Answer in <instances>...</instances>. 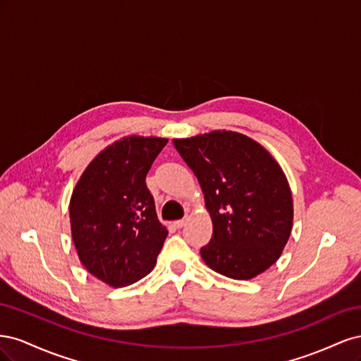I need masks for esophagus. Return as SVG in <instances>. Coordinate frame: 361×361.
<instances>
[{
    "instance_id": "esophagus-1",
    "label": "esophagus",
    "mask_w": 361,
    "mask_h": 361,
    "mask_svg": "<svg viewBox=\"0 0 361 361\" xmlns=\"http://www.w3.org/2000/svg\"><path fill=\"white\" fill-rule=\"evenodd\" d=\"M185 224H187V218H182V220L174 221V226H176L178 228H182Z\"/></svg>"
}]
</instances>
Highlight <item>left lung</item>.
I'll list each match as a JSON object with an SVG mask.
<instances>
[{
  "label": "left lung",
  "mask_w": 361,
  "mask_h": 361,
  "mask_svg": "<svg viewBox=\"0 0 361 361\" xmlns=\"http://www.w3.org/2000/svg\"><path fill=\"white\" fill-rule=\"evenodd\" d=\"M173 145L204 194L214 232L200 248L218 274L250 280L280 257L292 231L288 179L269 152L247 135L212 130Z\"/></svg>",
  "instance_id": "obj_1"
}]
</instances>
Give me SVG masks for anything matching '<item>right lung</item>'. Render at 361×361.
Segmentation results:
<instances>
[{
	"mask_svg": "<svg viewBox=\"0 0 361 361\" xmlns=\"http://www.w3.org/2000/svg\"><path fill=\"white\" fill-rule=\"evenodd\" d=\"M167 138L130 135L104 149L72 192V239L81 264L113 288L146 277L169 235L146 174Z\"/></svg>",
	"mask_w": 361,
	"mask_h": 361,
	"instance_id": "1",
	"label": "right lung"
}]
</instances>
